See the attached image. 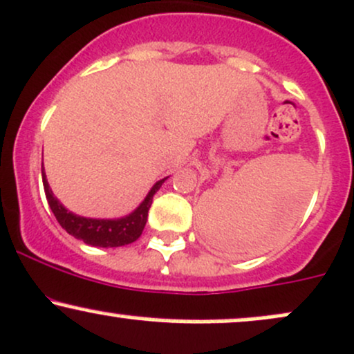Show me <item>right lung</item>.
<instances>
[{
  "instance_id": "add662e5",
  "label": "right lung",
  "mask_w": 354,
  "mask_h": 354,
  "mask_svg": "<svg viewBox=\"0 0 354 354\" xmlns=\"http://www.w3.org/2000/svg\"><path fill=\"white\" fill-rule=\"evenodd\" d=\"M41 178H44L46 200H48L50 208H52L53 215H55L58 223L62 225V228L67 230V234L75 236V239L82 240L87 245L102 248L127 245V243H133L141 236L147 221V212H149L151 203H153V196L156 195L161 185L168 180V178H162V180L156 181L145 200L129 215L120 216V218H88V216H80L77 213L68 212L53 196V192L50 189L48 181H46L45 168H41Z\"/></svg>"
}]
</instances>
